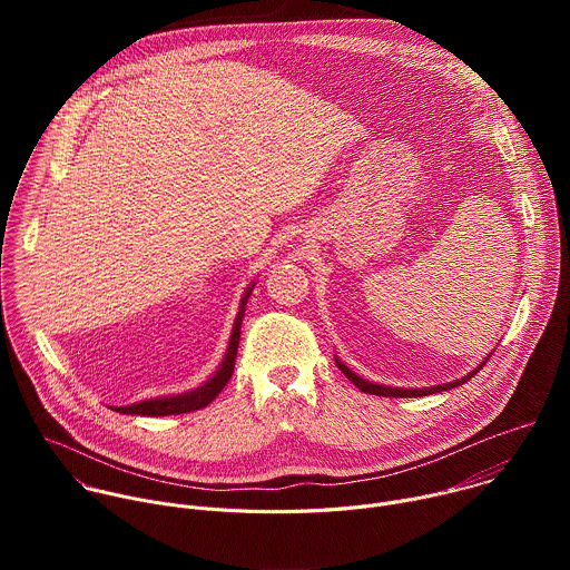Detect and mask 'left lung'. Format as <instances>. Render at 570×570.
Returning a JSON list of instances; mask_svg holds the SVG:
<instances>
[{
  "mask_svg": "<svg viewBox=\"0 0 570 570\" xmlns=\"http://www.w3.org/2000/svg\"><path fill=\"white\" fill-rule=\"evenodd\" d=\"M492 356V352H490ZM490 356H487L478 367H473L469 374H464L462 379H455L451 383H442V385H431V387H392V385H381V383H374V381H367L363 376H358L356 372H352L338 356H336V365L341 367V372L361 390V392H367V394H379V396H426V394H435V392H444V390H451V387H458L462 383H466L471 376L478 374V370H482V365L490 361Z\"/></svg>",
  "mask_w": 570,
  "mask_h": 570,
  "instance_id": "obj_1",
  "label": "left lung"
}]
</instances>
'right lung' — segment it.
I'll use <instances>...</instances> for the list:
<instances>
[{
	"instance_id": "1",
	"label": "right lung",
	"mask_w": 570,
	"mask_h": 570,
	"mask_svg": "<svg viewBox=\"0 0 570 570\" xmlns=\"http://www.w3.org/2000/svg\"><path fill=\"white\" fill-rule=\"evenodd\" d=\"M255 288V282L243 293L240 302H238V313L234 317V327L229 334V343H227V352L218 365V370L198 387L189 390V392H180V394H169V396H155V399H144L139 403H130V405H119V409H112L121 415H141V417H165V415H183V413H194L209 405L218 392L225 387V383L232 379L234 372V361H236V350H238V338H240V322H243V313H246V304L248 297Z\"/></svg>"
}]
</instances>
